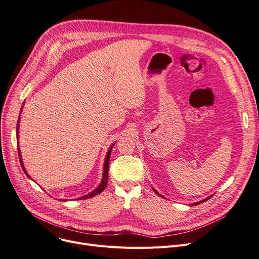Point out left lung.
Segmentation results:
<instances>
[{
  "instance_id": "obj_1",
  "label": "left lung",
  "mask_w": 259,
  "mask_h": 259,
  "mask_svg": "<svg viewBox=\"0 0 259 259\" xmlns=\"http://www.w3.org/2000/svg\"><path fill=\"white\" fill-rule=\"evenodd\" d=\"M153 190H154V192H156V193H157V194H158V195H160V196H162V195H161V194H159V193H158V192H157V191H156V190H155V189H154V188H153ZM211 196H212V195H210V196H208V198H206V199H205V200H202V201H200V202H196V203H193V204H191V205H192V206H193V205H194V206H195V205H199V204H201V203H203V202H205V201H207V200H208V199H210V198H211Z\"/></svg>"
}]
</instances>
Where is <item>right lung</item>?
Returning a JSON list of instances; mask_svg holds the SVG:
<instances>
[{"mask_svg":"<svg viewBox=\"0 0 259 259\" xmlns=\"http://www.w3.org/2000/svg\"><path fill=\"white\" fill-rule=\"evenodd\" d=\"M17 138H19V121H18V124H17ZM112 146L109 148L108 152H107V155H106V158H105V161H104V170H103V179H102V182L101 184L99 185V187L96 188L94 191L86 194L85 196H81V198H78V200H85V199H89V198H92V196H95L99 193H101L103 190H104L106 188L107 186V182H108V169H109V157H110V153H111V150H112ZM18 154H19V159H20V163H21V167L24 171V173L27 175V178L30 179L29 175L27 174L24 165H23V161H22V158H21V152H20V149H18ZM64 201V200H63Z\"/></svg>","mask_w":259,"mask_h":259,"instance_id":"1","label":"right lung"}]
</instances>
